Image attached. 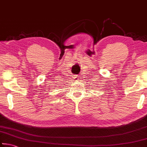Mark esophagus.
Instances as JSON below:
<instances>
[{"label": "esophagus", "mask_w": 147, "mask_h": 147, "mask_svg": "<svg viewBox=\"0 0 147 147\" xmlns=\"http://www.w3.org/2000/svg\"><path fill=\"white\" fill-rule=\"evenodd\" d=\"M78 78H79V77H78V76H74V79H75L76 80H78Z\"/></svg>", "instance_id": "obj_1"}]
</instances>
